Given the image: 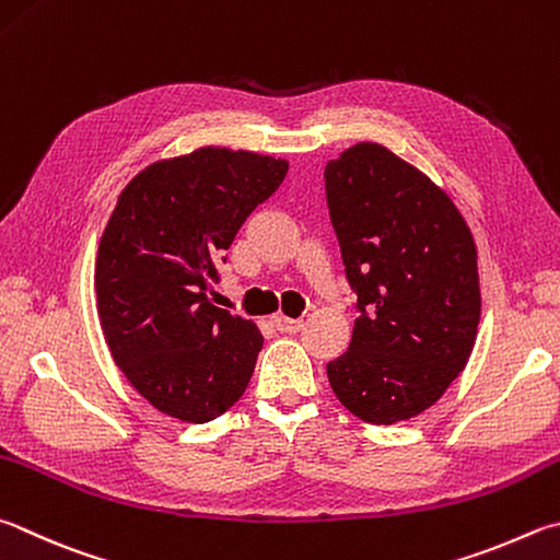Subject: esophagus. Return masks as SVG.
<instances>
[{
	"label": "esophagus",
	"instance_id": "1",
	"mask_svg": "<svg viewBox=\"0 0 560 560\" xmlns=\"http://www.w3.org/2000/svg\"><path fill=\"white\" fill-rule=\"evenodd\" d=\"M273 325H277L281 332H299L303 328V320L287 318V315H273Z\"/></svg>",
	"mask_w": 560,
	"mask_h": 560
}]
</instances>
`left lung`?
Listing matches in <instances>:
<instances>
[{"label":"left lung","mask_w":560,"mask_h":560,"mask_svg":"<svg viewBox=\"0 0 560 560\" xmlns=\"http://www.w3.org/2000/svg\"><path fill=\"white\" fill-rule=\"evenodd\" d=\"M323 176L345 277L358 293L350 348L328 362L330 386L362 421H406L441 399L472 352V235L453 200L382 144H354Z\"/></svg>","instance_id":"1"}]
</instances>
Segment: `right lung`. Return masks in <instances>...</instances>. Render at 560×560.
Here are the masks:
<instances>
[{
	"label": "right lung",
	"mask_w": 560,
	"mask_h": 560,
	"mask_svg": "<svg viewBox=\"0 0 560 560\" xmlns=\"http://www.w3.org/2000/svg\"><path fill=\"white\" fill-rule=\"evenodd\" d=\"M287 171L283 159L202 147L121 190L97 249V315L117 368L161 413L208 423L245 394L264 338L208 293Z\"/></svg>",
	"instance_id": "right-lung-1"
}]
</instances>
